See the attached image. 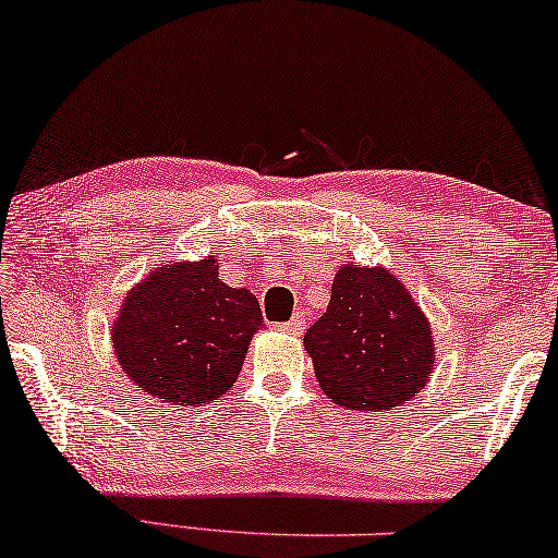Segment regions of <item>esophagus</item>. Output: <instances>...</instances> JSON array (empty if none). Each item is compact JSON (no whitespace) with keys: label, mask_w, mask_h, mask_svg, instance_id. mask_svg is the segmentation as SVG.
Wrapping results in <instances>:
<instances>
[{"label":"esophagus","mask_w":558,"mask_h":558,"mask_svg":"<svg viewBox=\"0 0 558 558\" xmlns=\"http://www.w3.org/2000/svg\"><path fill=\"white\" fill-rule=\"evenodd\" d=\"M277 329H279V331H287V333H302V329H304V316H302V314H294L289 322L277 324Z\"/></svg>","instance_id":"1"}]
</instances>
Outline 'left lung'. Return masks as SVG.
Segmentation results:
<instances>
[{
	"label": "left lung",
	"mask_w": 558,
	"mask_h": 558,
	"mask_svg": "<svg viewBox=\"0 0 558 558\" xmlns=\"http://www.w3.org/2000/svg\"><path fill=\"white\" fill-rule=\"evenodd\" d=\"M322 391L341 409L407 404L434 374V337L422 306L387 267L341 264L324 316L304 333Z\"/></svg>",
	"instance_id": "obj_1"
}]
</instances>
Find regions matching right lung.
Listing matches in <instances>:
<instances>
[{
	"label": "right lung",
	"instance_id": "obj_1",
	"mask_svg": "<svg viewBox=\"0 0 558 558\" xmlns=\"http://www.w3.org/2000/svg\"><path fill=\"white\" fill-rule=\"evenodd\" d=\"M264 327L250 289L219 279L217 256L159 264L111 324V347L136 389L169 407H204L234 387Z\"/></svg>",
	"mask_w": 558,
	"mask_h": 558
}]
</instances>
